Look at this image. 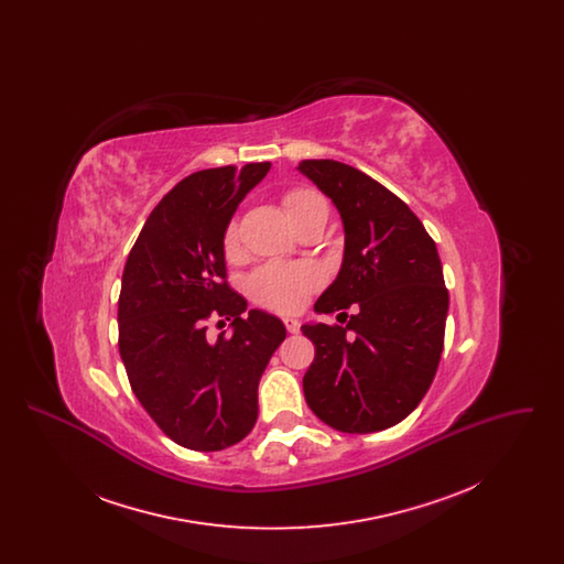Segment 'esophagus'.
<instances>
[{
    "label": "esophagus",
    "instance_id": "esophagus-1",
    "mask_svg": "<svg viewBox=\"0 0 564 564\" xmlns=\"http://www.w3.org/2000/svg\"><path fill=\"white\" fill-rule=\"evenodd\" d=\"M285 323V329L290 332V334H300V322L294 319V317H288V319H283Z\"/></svg>",
    "mask_w": 564,
    "mask_h": 564
}]
</instances>
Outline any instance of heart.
Here are the masks:
<instances>
[{
  "label": "heart",
  "instance_id": "obj_1",
  "mask_svg": "<svg viewBox=\"0 0 564 564\" xmlns=\"http://www.w3.org/2000/svg\"><path fill=\"white\" fill-rule=\"evenodd\" d=\"M281 203L294 228L302 221L327 217V205L322 194L313 188L288 189ZM239 226L237 221H230L224 232V253L232 260L239 256ZM322 285L323 272L315 264H264L251 272L247 281V292L258 304L270 311L294 313Z\"/></svg>",
  "mask_w": 564,
  "mask_h": 564
}]
</instances>
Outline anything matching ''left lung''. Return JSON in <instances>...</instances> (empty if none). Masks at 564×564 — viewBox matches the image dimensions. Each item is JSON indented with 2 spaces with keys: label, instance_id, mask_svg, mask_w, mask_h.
<instances>
[{
  "label": "left lung",
  "instance_id": "8db88e82",
  "mask_svg": "<svg viewBox=\"0 0 564 564\" xmlns=\"http://www.w3.org/2000/svg\"><path fill=\"white\" fill-rule=\"evenodd\" d=\"M332 198L345 258L317 313L354 308L343 325L306 323L315 359L302 378L308 408L332 430L375 433L403 421L430 391L444 349L448 290L435 242L391 189L338 161L297 164Z\"/></svg>",
  "mask_w": 564,
  "mask_h": 564
}]
</instances>
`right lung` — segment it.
Segmentation results:
<instances>
[{
  "mask_svg": "<svg viewBox=\"0 0 564 564\" xmlns=\"http://www.w3.org/2000/svg\"><path fill=\"white\" fill-rule=\"evenodd\" d=\"M270 162L196 171L148 217L118 297V349L137 400L175 444L217 453L258 421V384L285 325L226 281L224 232ZM232 321L212 339L206 322Z\"/></svg>",
  "mask_w": 564,
  "mask_h": 564,
  "instance_id": "add662e5",
  "label": "right lung"
}]
</instances>
